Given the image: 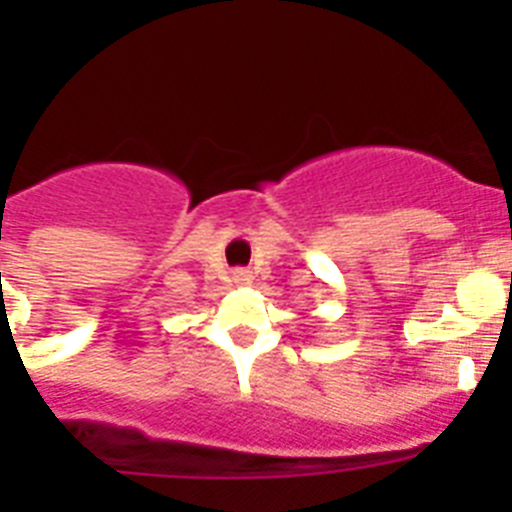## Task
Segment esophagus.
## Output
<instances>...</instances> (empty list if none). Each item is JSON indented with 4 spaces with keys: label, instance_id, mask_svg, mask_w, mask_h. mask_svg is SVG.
<instances>
[{
    "label": "esophagus",
    "instance_id": "obj_1",
    "mask_svg": "<svg viewBox=\"0 0 512 512\" xmlns=\"http://www.w3.org/2000/svg\"><path fill=\"white\" fill-rule=\"evenodd\" d=\"M233 282L235 284H248V282H251V274H248V271H243V269L233 271Z\"/></svg>",
    "mask_w": 512,
    "mask_h": 512
}]
</instances>
